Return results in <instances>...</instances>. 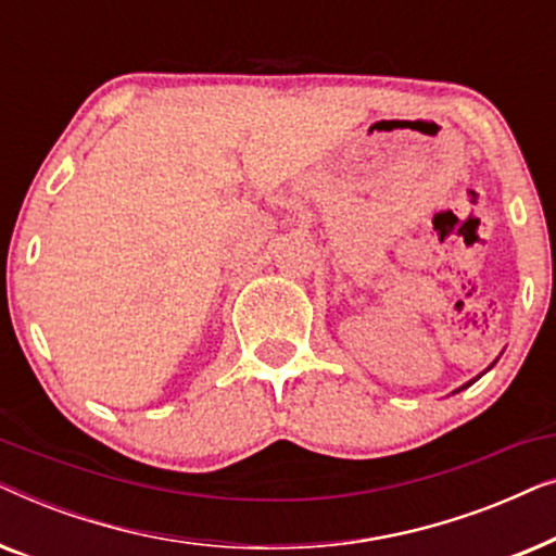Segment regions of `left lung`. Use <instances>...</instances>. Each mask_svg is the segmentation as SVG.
I'll return each instance as SVG.
<instances>
[{"mask_svg":"<svg viewBox=\"0 0 556 556\" xmlns=\"http://www.w3.org/2000/svg\"><path fill=\"white\" fill-rule=\"evenodd\" d=\"M496 362H498V359H496ZM496 362H493V364H496ZM493 364H491V367H493ZM491 367H489V369H491ZM489 369H485V371H489ZM485 371H481V375H478V377H473V379H470V382H466V384H463V387H458V390H453V394H455V392H460V390H466V387H470V384H473V382H478V379H481V377L485 375Z\"/></svg>","mask_w":556,"mask_h":556,"instance_id":"obj_1","label":"left lung"}]
</instances>
